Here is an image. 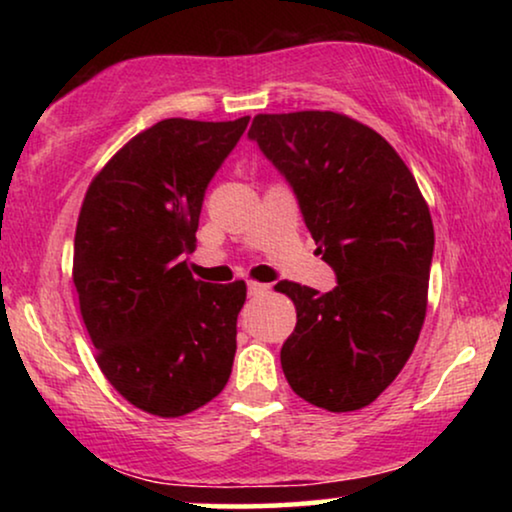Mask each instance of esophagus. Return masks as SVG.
<instances>
[{
  "mask_svg": "<svg viewBox=\"0 0 512 512\" xmlns=\"http://www.w3.org/2000/svg\"><path fill=\"white\" fill-rule=\"evenodd\" d=\"M247 289H249V296H263V293L270 291V286L261 282H247Z\"/></svg>",
  "mask_w": 512,
  "mask_h": 512,
  "instance_id": "obj_1",
  "label": "esophagus"
}]
</instances>
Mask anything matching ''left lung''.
Here are the masks:
<instances>
[{"mask_svg":"<svg viewBox=\"0 0 512 512\" xmlns=\"http://www.w3.org/2000/svg\"><path fill=\"white\" fill-rule=\"evenodd\" d=\"M249 139L289 181L338 279L328 293L286 279L275 286L298 314L282 345L286 380L317 408H366L396 380L422 331L429 205L394 146L345 114H258Z\"/></svg>","mask_w":512,"mask_h":512,"instance_id":"8db88e82","label":"left lung"}]
</instances>
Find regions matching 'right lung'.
<instances>
[{"label": "right lung", "instance_id": "add662e5", "mask_svg": "<svg viewBox=\"0 0 512 512\" xmlns=\"http://www.w3.org/2000/svg\"><path fill=\"white\" fill-rule=\"evenodd\" d=\"M249 116L165 118L90 181L74 237V286L97 366L125 401L158 417L202 408L226 387L247 284H209L186 254L209 181Z\"/></svg>", "mask_w": 512, "mask_h": 512}]
</instances>
